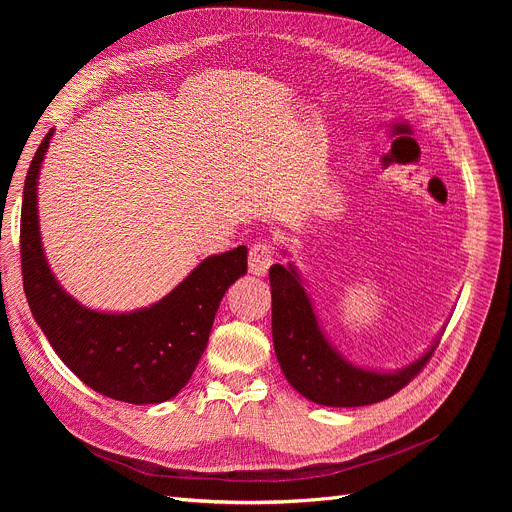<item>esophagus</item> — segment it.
Wrapping results in <instances>:
<instances>
[{"instance_id":"1","label":"esophagus","mask_w":512,"mask_h":512,"mask_svg":"<svg viewBox=\"0 0 512 512\" xmlns=\"http://www.w3.org/2000/svg\"><path fill=\"white\" fill-rule=\"evenodd\" d=\"M274 263V249L267 242H257L249 251V272L255 276H265Z\"/></svg>"}]
</instances>
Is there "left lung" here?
<instances>
[{"instance_id": "obj_1", "label": "left lung", "mask_w": 512, "mask_h": 512, "mask_svg": "<svg viewBox=\"0 0 512 512\" xmlns=\"http://www.w3.org/2000/svg\"><path fill=\"white\" fill-rule=\"evenodd\" d=\"M272 334L288 384L324 407H365L405 388L434 355L440 340L411 365L375 371L348 363L321 330L313 303L292 263L270 267ZM440 338V336H438Z\"/></svg>"}]
</instances>
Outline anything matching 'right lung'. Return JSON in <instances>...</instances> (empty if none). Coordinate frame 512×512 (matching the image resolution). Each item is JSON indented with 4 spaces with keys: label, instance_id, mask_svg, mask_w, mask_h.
I'll list each match as a JSON object with an SVG mask.
<instances>
[{
    "label": "right lung",
    "instance_id": "right-lung-1",
    "mask_svg": "<svg viewBox=\"0 0 512 512\" xmlns=\"http://www.w3.org/2000/svg\"><path fill=\"white\" fill-rule=\"evenodd\" d=\"M53 128L24 180L20 259L26 301L64 365L95 392L157 405L191 380L230 284L247 274V247L203 259L164 299L128 313L93 311L60 286L39 234L37 182Z\"/></svg>",
    "mask_w": 512,
    "mask_h": 512
}]
</instances>
